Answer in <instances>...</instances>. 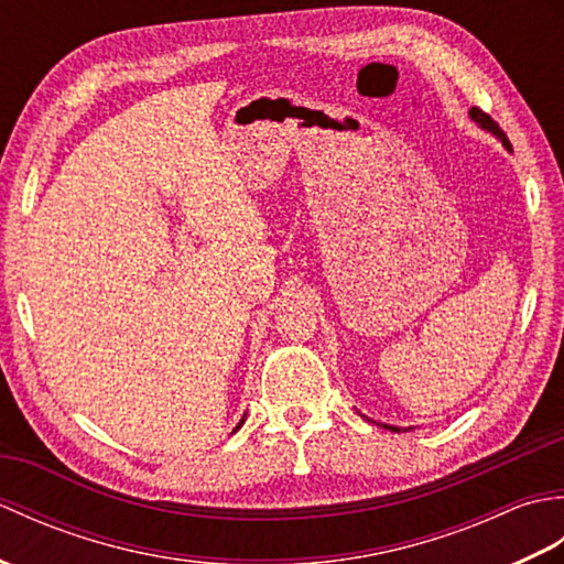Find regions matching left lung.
Masks as SVG:
<instances>
[{
  "label": "left lung",
  "mask_w": 564,
  "mask_h": 564,
  "mask_svg": "<svg viewBox=\"0 0 564 564\" xmlns=\"http://www.w3.org/2000/svg\"><path fill=\"white\" fill-rule=\"evenodd\" d=\"M470 118H473V121H475L477 126H480V128L489 130V133H495V135L501 140V145H505L507 150H511V142H509V138H507L505 133H501L499 126H497V123L492 121V118H489L487 113H482L480 109H470ZM382 426L390 429V431H400V426H390V424H382Z\"/></svg>",
  "instance_id": "8db88e82"
}]
</instances>
